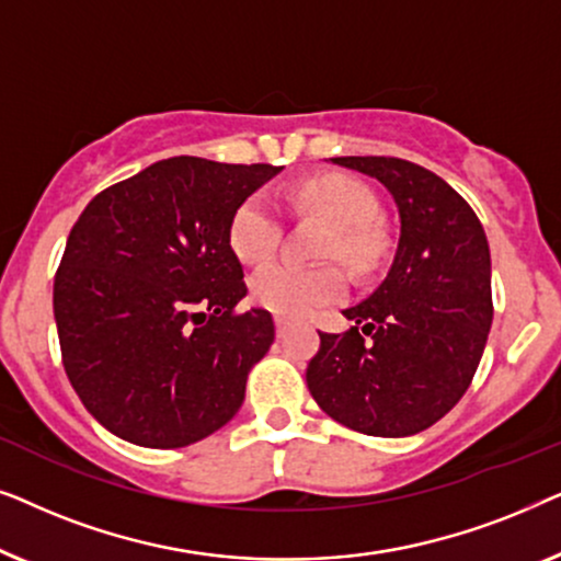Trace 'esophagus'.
Wrapping results in <instances>:
<instances>
[{
	"label": "esophagus",
	"mask_w": 561,
	"mask_h": 561,
	"mask_svg": "<svg viewBox=\"0 0 561 561\" xmlns=\"http://www.w3.org/2000/svg\"><path fill=\"white\" fill-rule=\"evenodd\" d=\"M290 327V321L286 317H275V332H278V336H286Z\"/></svg>",
	"instance_id": "esophagus-1"
}]
</instances>
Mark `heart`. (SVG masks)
<instances>
[{"label": "heart", "instance_id": "b5f03b06", "mask_svg": "<svg viewBox=\"0 0 561 561\" xmlns=\"http://www.w3.org/2000/svg\"><path fill=\"white\" fill-rule=\"evenodd\" d=\"M294 202L301 211L327 221L319 255L342 260L350 271L370 273L388 250L382 232L378 198L363 181L344 173H324L296 186ZM283 232V219L271 198L252 194L237 206L229 221V244L242 263L263 265L275 255ZM347 290V278L336 263L290 265L273 263L255 273L252 296L267 311L280 317H309L336 304Z\"/></svg>", "mask_w": 561, "mask_h": 561}]
</instances>
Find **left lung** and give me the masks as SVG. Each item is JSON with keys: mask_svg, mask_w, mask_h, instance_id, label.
<instances>
[{"mask_svg": "<svg viewBox=\"0 0 561 561\" xmlns=\"http://www.w3.org/2000/svg\"><path fill=\"white\" fill-rule=\"evenodd\" d=\"M332 160L393 194L401 234L386 280L344 311L355 327L319 332L306 382L319 409L352 432L419 434L455 409L485 350L493 324L485 229L447 181L411 160Z\"/></svg>", "mask_w": 561, "mask_h": 561, "instance_id": "left-lung-1", "label": "left lung"}]
</instances>
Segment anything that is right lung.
Segmentation results:
<instances>
[{
  "mask_svg": "<svg viewBox=\"0 0 561 561\" xmlns=\"http://www.w3.org/2000/svg\"><path fill=\"white\" fill-rule=\"evenodd\" d=\"M278 171L158 160L76 219L53 283L60 357L87 411L119 439L188 447L240 411L275 327L271 311L240 309L248 286L229 221Z\"/></svg>",
  "mask_w": 561,
  "mask_h": 561,
  "instance_id": "add662e5",
  "label": "right lung"
}]
</instances>
